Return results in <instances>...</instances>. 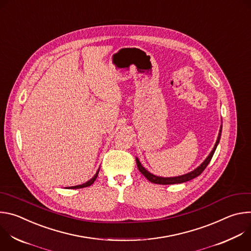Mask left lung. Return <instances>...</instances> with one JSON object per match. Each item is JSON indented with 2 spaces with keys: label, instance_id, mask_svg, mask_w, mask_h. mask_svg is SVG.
<instances>
[{
  "label": "left lung",
  "instance_id": "obj_1",
  "mask_svg": "<svg viewBox=\"0 0 251 251\" xmlns=\"http://www.w3.org/2000/svg\"><path fill=\"white\" fill-rule=\"evenodd\" d=\"M222 130H223V124L221 125V128H220V132H219V136H218V139H217V142L216 144H214L211 152L209 153V155L205 158V160L198 167L196 168L195 170H193L192 172L188 173V174H185V175H182V176H170V177H165V176H156V175H153L152 173L148 172L144 167L142 166V164L140 163L139 159L136 157V163H137V166H138V169L139 171L143 174V176H144L145 177H147V180H149L151 183H154V184H159V185H173V184H182V183H185V182H188V181H191L193 180V178L197 177L198 176H200L203 170L206 168V166L208 165V163L210 162L214 152H216V149L219 145L220 143V140H221V136H222Z\"/></svg>",
  "mask_w": 251,
  "mask_h": 251
}]
</instances>
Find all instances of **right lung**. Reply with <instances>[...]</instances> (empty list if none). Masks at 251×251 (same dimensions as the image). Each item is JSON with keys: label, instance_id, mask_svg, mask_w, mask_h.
I'll list each match as a JSON object with an SVG mask.
<instances>
[{"label": "right lung", "instance_id": "right-lung-1", "mask_svg": "<svg viewBox=\"0 0 251 251\" xmlns=\"http://www.w3.org/2000/svg\"><path fill=\"white\" fill-rule=\"evenodd\" d=\"M98 173H99V169H98V171L96 172V174L93 176V177H91L89 181H87L86 183H84V184H82V185H78V186H75V187H68V189H81V188H85V187H89V186H91L93 183H94V181L96 180V177H97V176H98Z\"/></svg>", "mask_w": 251, "mask_h": 251}]
</instances>
